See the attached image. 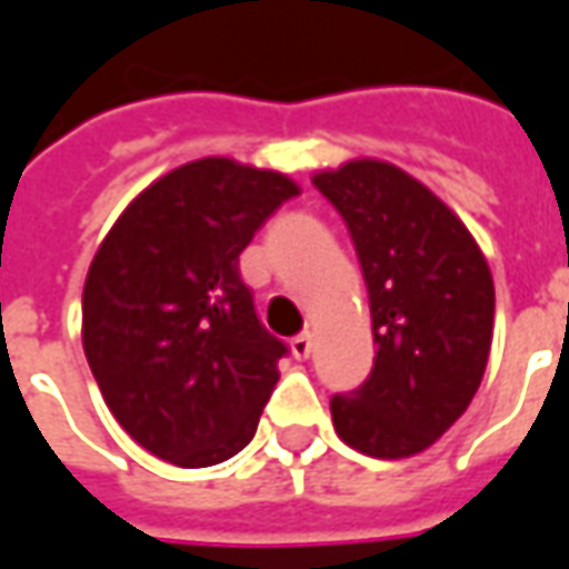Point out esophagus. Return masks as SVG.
<instances>
[{
	"instance_id": "1",
	"label": "esophagus",
	"mask_w": 569,
	"mask_h": 569,
	"mask_svg": "<svg viewBox=\"0 0 569 569\" xmlns=\"http://www.w3.org/2000/svg\"><path fill=\"white\" fill-rule=\"evenodd\" d=\"M291 352L297 358H309V352H312V333H309V330H303V333H297V337H293Z\"/></svg>"
}]
</instances>
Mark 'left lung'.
Segmentation results:
<instances>
[{
  "label": "left lung",
  "instance_id": "obj_1",
  "mask_svg": "<svg viewBox=\"0 0 569 569\" xmlns=\"http://www.w3.org/2000/svg\"><path fill=\"white\" fill-rule=\"evenodd\" d=\"M356 241L377 358L333 429L358 453L417 457L466 413L493 340V276L466 223L417 177L380 159L316 171Z\"/></svg>",
  "mask_w": 569,
  "mask_h": 569
}]
</instances>
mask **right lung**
Segmentation results:
<instances>
[{"instance_id": "1", "label": "right lung", "mask_w": 569, "mask_h": 569, "mask_svg": "<svg viewBox=\"0 0 569 569\" xmlns=\"http://www.w3.org/2000/svg\"><path fill=\"white\" fill-rule=\"evenodd\" d=\"M300 187L223 156L149 183L88 266L82 346L103 401L152 457L204 469L257 432L284 342L257 321L239 253Z\"/></svg>"}]
</instances>
